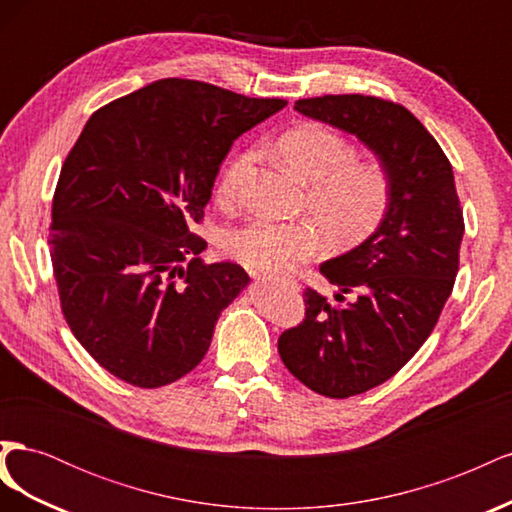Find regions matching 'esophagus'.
I'll use <instances>...</instances> for the list:
<instances>
[{
	"label": "esophagus",
	"instance_id": "34e87169",
	"mask_svg": "<svg viewBox=\"0 0 512 512\" xmlns=\"http://www.w3.org/2000/svg\"><path fill=\"white\" fill-rule=\"evenodd\" d=\"M256 275V273H254ZM258 280H260V275H258ZM262 280H271V277H267V275H262ZM282 282H286V280H282ZM288 284H292V286H297V282H290L288 280Z\"/></svg>",
	"mask_w": 512,
	"mask_h": 512
}]
</instances>
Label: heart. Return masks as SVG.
<instances>
[{
  "instance_id": "heart-1",
  "label": "heart",
  "mask_w": 512,
  "mask_h": 512,
  "mask_svg": "<svg viewBox=\"0 0 512 512\" xmlns=\"http://www.w3.org/2000/svg\"><path fill=\"white\" fill-rule=\"evenodd\" d=\"M282 160L309 181L303 207L312 218H254L230 228L224 252L250 269L282 273L312 258L327 239L333 250L361 245L384 224L391 209L393 185L378 162L356 160L359 151L344 134L324 123H301L275 143ZM256 151L232 158L220 177L222 203H237Z\"/></svg>"
}]
</instances>
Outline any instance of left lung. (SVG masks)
Masks as SVG:
<instances>
[{"instance_id": "1", "label": "left lung", "mask_w": 512, "mask_h": 512, "mask_svg": "<svg viewBox=\"0 0 512 512\" xmlns=\"http://www.w3.org/2000/svg\"><path fill=\"white\" fill-rule=\"evenodd\" d=\"M294 108L359 136L393 185L374 235L320 265L342 305L305 288L303 322L277 339L294 378L346 399L393 378L436 327L459 271L463 209L451 162L408 108L361 94L305 98ZM346 293L357 299L344 304Z\"/></svg>"}]
</instances>
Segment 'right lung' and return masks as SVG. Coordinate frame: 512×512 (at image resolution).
I'll return each instance as SVG.
<instances>
[{"label": "right lung", "mask_w": 512, "mask_h": 512, "mask_svg": "<svg viewBox=\"0 0 512 512\" xmlns=\"http://www.w3.org/2000/svg\"><path fill=\"white\" fill-rule=\"evenodd\" d=\"M284 106L164 79L85 123L61 166L49 245L61 314L108 374L158 389L203 361L250 277L200 260L207 241L192 228L235 138Z\"/></svg>", "instance_id": "right-lung-1"}]
</instances>
